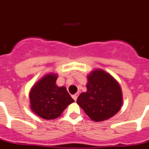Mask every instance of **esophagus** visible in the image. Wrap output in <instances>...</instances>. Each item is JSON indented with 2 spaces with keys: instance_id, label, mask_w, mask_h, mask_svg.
<instances>
[{
  "instance_id": "obj_1",
  "label": "esophagus",
  "mask_w": 149,
  "mask_h": 149,
  "mask_svg": "<svg viewBox=\"0 0 149 149\" xmlns=\"http://www.w3.org/2000/svg\"><path fill=\"white\" fill-rule=\"evenodd\" d=\"M78 95H79V93H76V94H75L72 95V97L73 98V100H74L75 101H76V100H77V97H78Z\"/></svg>"
}]
</instances>
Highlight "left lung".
<instances>
[{
    "label": "left lung",
    "mask_w": 149,
    "mask_h": 149,
    "mask_svg": "<svg viewBox=\"0 0 149 149\" xmlns=\"http://www.w3.org/2000/svg\"><path fill=\"white\" fill-rule=\"evenodd\" d=\"M87 91L80 94L77 103L94 121H103L121 109L123 97L121 86L110 73L95 69L87 76Z\"/></svg>",
    "instance_id": "left-lung-1"
}]
</instances>
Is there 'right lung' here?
<instances>
[{
	"label": "right lung",
	"instance_id": "add662e5",
	"mask_svg": "<svg viewBox=\"0 0 149 149\" xmlns=\"http://www.w3.org/2000/svg\"><path fill=\"white\" fill-rule=\"evenodd\" d=\"M57 73H48L39 79L30 91V108L46 120L58 118L68 105L74 102L64 86L56 85Z\"/></svg>",
	"mask_w": 149,
	"mask_h": 149
}]
</instances>
